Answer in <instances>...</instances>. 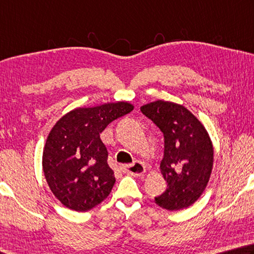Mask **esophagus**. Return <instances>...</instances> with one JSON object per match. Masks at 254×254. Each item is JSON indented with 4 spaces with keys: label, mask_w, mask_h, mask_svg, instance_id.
Here are the masks:
<instances>
[{
    "label": "esophagus",
    "mask_w": 254,
    "mask_h": 254,
    "mask_svg": "<svg viewBox=\"0 0 254 254\" xmlns=\"http://www.w3.org/2000/svg\"><path fill=\"white\" fill-rule=\"evenodd\" d=\"M122 170L123 172L133 175V177H141L145 172V167L141 162H139V161H135L132 164L124 165V167H122Z\"/></svg>",
    "instance_id": "34e87169"
}]
</instances>
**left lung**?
Segmentation results:
<instances>
[{
  "label": "left lung",
  "mask_w": 254,
  "mask_h": 254,
  "mask_svg": "<svg viewBox=\"0 0 254 254\" xmlns=\"http://www.w3.org/2000/svg\"><path fill=\"white\" fill-rule=\"evenodd\" d=\"M141 112L163 133L164 150L160 169L167 190L154 197L169 211L190 206L209 182L213 167V146L204 127L189 110L177 103L155 101Z\"/></svg>",
  "instance_id": "obj_1"
}]
</instances>
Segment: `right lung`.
Instances as JSON below:
<instances>
[{
    "label": "right lung",
    "instance_id": "right-lung-1",
    "mask_svg": "<svg viewBox=\"0 0 254 254\" xmlns=\"http://www.w3.org/2000/svg\"><path fill=\"white\" fill-rule=\"evenodd\" d=\"M132 110L127 102L75 109L51 130L43 151V171L51 191L68 209L89 211L110 194L115 178L100 134Z\"/></svg>",
    "mask_w": 254,
    "mask_h": 254
}]
</instances>
